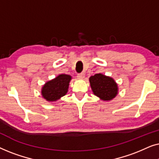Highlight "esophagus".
<instances>
[{"mask_svg": "<svg viewBox=\"0 0 159 159\" xmlns=\"http://www.w3.org/2000/svg\"><path fill=\"white\" fill-rule=\"evenodd\" d=\"M77 77L80 80H82L84 78V73H81V74H78L77 75Z\"/></svg>", "mask_w": 159, "mask_h": 159, "instance_id": "esophagus-1", "label": "esophagus"}]
</instances>
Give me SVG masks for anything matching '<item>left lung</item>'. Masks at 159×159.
<instances>
[{
	"mask_svg": "<svg viewBox=\"0 0 159 159\" xmlns=\"http://www.w3.org/2000/svg\"><path fill=\"white\" fill-rule=\"evenodd\" d=\"M93 94L104 101H110L119 93L118 84L112 77L99 73L89 78Z\"/></svg>",
	"mask_w": 159,
	"mask_h": 159,
	"instance_id": "left-lung-1",
	"label": "left lung"
}]
</instances>
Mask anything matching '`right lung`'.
<instances>
[{
	"instance_id": "1",
	"label": "right lung",
	"mask_w": 159,
	"mask_h": 159,
	"mask_svg": "<svg viewBox=\"0 0 159 159\" xmlns=\"http://www.w3.org/2000/svg\"><path fill=\"white\" fill-rule=\"evenodd\" d=\"M71 76L61 74L54 79L45 82L41 89V95L45 101L54 102L64 96L68 92Z\"/></svg>"
}]
</instances>
